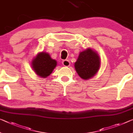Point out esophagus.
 <instances>
[{
	"instance_id": "esophagus-1",
	"label": "esophagus",
	"mask_w": 133,
	"mask_h": 133,
	"mask_svg": "<svg viewBox=\"0 0 133 133\" xmlns=\"http://www.w3.org/2000/svg\"><path fill=\"white\" fill-rule=\"evenodd\" d=\"M62 64L65 66H69L70 65V62L68 60H64L62 61Z\"/></svg>"
}]
</instances>
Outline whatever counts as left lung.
Wrapping results in <instances>:
<instances>
[{
	"mask_svg": "<svg viewBox=\"0 0 133 133\" xmlns=\"http://www.w3.org/2000/svg\"><path fill=\"white\" fill-rule=\"evenodd\" d=\"M101 66L99 55L90 48L79 53L74 66L77 74L84 79L92 78L96 74Z\"/></svg>",
	"mask_w": 133,
	"mask_h": 133,
	"instance_id": "1",
	"label": "left lung"
}]
</instances>
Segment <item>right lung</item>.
Listing matches in <instances>:
<instances>
[{
	"mask_svg": "<svg viewBox=\"0 0 133 133\" xmlns=\"http://www.w3.org/2000/svg\"><path fill=\"white\" fill-rule=\"evenodd\" d=\"M57 65V62L50 58L49 54L40 52L32 61V68L37 75L46 78L52 74Z\"/></svg>",
	"mask_w": 133,
	"mask_h": 133,
	"instance_id": "obj_1",
	"label": "right lung"
}]
</instances>
